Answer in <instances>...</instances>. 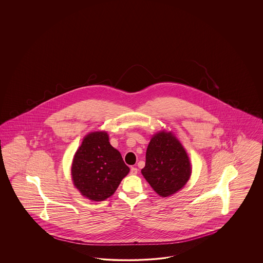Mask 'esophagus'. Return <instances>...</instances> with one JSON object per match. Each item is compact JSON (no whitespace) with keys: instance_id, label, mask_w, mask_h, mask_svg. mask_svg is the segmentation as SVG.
Wrapping results in <instances>:
<instances>
[{"instance_id":"34e87169","label":"esophagus","mask_w":263,"mask_h":263,"mask_svg":"<svg viewBox=\"0 0 263 263\" xmlns=\"http://www.w3.org/2000/svg\"><path fill=\"white\" fill-rule=\"evenodd\" d=\"M130 174H131V175H137V174H138V168L134 167H131V170H130Z\"/></svg>"}]
</instances>
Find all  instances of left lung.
Segmentation results:
<instances>
[{
	"mask_svg": "<svg viewBox=\"0 0 263 263\" xmlns=\"http://www.w3.org/2000/svg\"><path fill=\"white\" fill-rule=\"evenodd\" d=\"M191 173L189 157L174 134L161 131L152 137L142 174L154 191L168 197L183 188Z\"/></svg>",
	"mask_w": 263,
	"mask_h": 263,
	"instance_id": "obj_1",
	"label": "left lung"
}]
</instances>
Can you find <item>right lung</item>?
<instances>
[{
  "label": "right lung",
  "instance_id": "right-lung-1",
  "mask_svg": "<svg viewBox=\"0 0 263 263\" xmlns=\"http://www.w3.org/2000/svg\"><path fill=\"white\" fill-rule=\"evenodd\" d=\"M130 168L105 131L86 136L74 155L71 175L80 193L93 201L105 200L118 189Z\"/></svg>",
  "mask_w": 263,
  "mask_h": 263
}]
</instances>
